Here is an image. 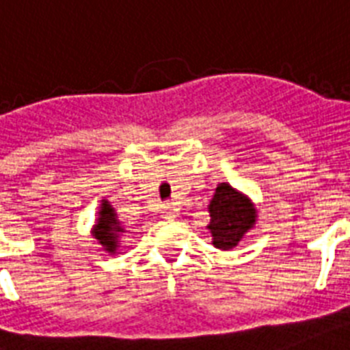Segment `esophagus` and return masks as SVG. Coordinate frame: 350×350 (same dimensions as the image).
Returning <instances> with one entry per match:
<instances>
[{
    "label": "esophagus",
    "mask_w": 350,
    "mask_h": 350,
    "mask_svg": "<svg viewBox=\"0 0 350 350\" xmlns=\"http://www.w3.org/2000/svg\"><path fill=\"white\" fill-rule=\"evenodd\" d=\"M161 214H163V217H167V219H170V217H174V206L172 204H163V208H161Z\"/></svg>",
    "instance_id": "1"
}]
</instances>
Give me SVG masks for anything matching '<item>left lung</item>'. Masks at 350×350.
<instances>
[{
	"label": "left lung",
	"instance_id": "left-lung-1",
	"mask_svg": "<svg viewBox=\"0 0 350 350\" xmlns=\"http://www.w3.org/2000/svg\"><path fill=\"white\" fill-rule=\"evenodd\" d=\"M208 212V230L214 239V246L219 250H232L237 246L243 235L255 223L254 204L226 183H221L215 189Z\"/></svg>",
	"mask_w": 350,
	"mask_h": 350
}]
</instances>
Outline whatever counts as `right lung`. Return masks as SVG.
I'll return each instance as SVG.
<instances>
[{"label": "right lung", "mask_w": 350, "mask_h": 350, "mask_svg": "<svg viewBox=\"0 0 350 350\" xmlns=\"http://www.w3.org/2000/svg\"><path fill=\"white\" fill-rule=\"evenodd\" d=\"M98 214L100 215H98V223L95 226V237L107 252L115 254L116 246H118V234L124 230H122L120 223L116 221L115 210L111 208L107 201H102V208Z\"/></svg>", "instance_id": "obj_1"}]
</instances>
